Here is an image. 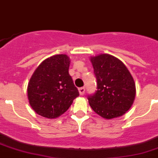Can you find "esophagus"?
I'll list each match as a JSON object with an SVG mask.
<instances>
[{
	"mask_svg": "<svg viewBox=\"0 0 158 158\" xmlns=\"http://www.w3.org/2000/svg\"><path fill=\"white\" fill-rule=\"evenodd\" d=\"M78 91L80 95H84V93H85V88H84V87H81V88L78 89Z\"/></svg>",
	"mask_w": 158,
	"mask_h": 158,
	"instance_id": "34e87169",
	"label": "esophagus"
}]
</instances>
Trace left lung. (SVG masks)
I'll return each instance as SVG.
<instances>
[{
    "instance_id": "1",
    "label": "left lung",
    "mask_w": 158,
    "mask_h": 158,
    "mask_svg": "<svg viewBox=\"0 0 158 158\" xmlns=\"http://www.w3.org/2000/svg\"><path fill=\"white\" fill-rule=\"evenodd\" d=\"M97 90L88 96L90 107L106 119L123 115L134 103L135 84L124 63L110 54L90 56Z\"/></svg>"
}]
</instances>
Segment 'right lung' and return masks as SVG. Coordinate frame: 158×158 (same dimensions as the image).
Returning <instances> with one entry per match:
<instances>
[{
    "instance_id": "right-lung-1",
    "label": "right lung",
    "mask_w": 158,
    "mask_h": 158,
    "mask_svg": "<svg viewBox=\"0 0 158 158\" xmlns=\"http://www.w3.org/2000/svg\"><path fill=\"white\" fill-rule=\"evenodd\" d=\"M71 60L65 54L45 59L35 70L27 87L29 103L38 115L55 118L65 113L79 96L68 73Z\"/></svg>"
}]
</instances>
